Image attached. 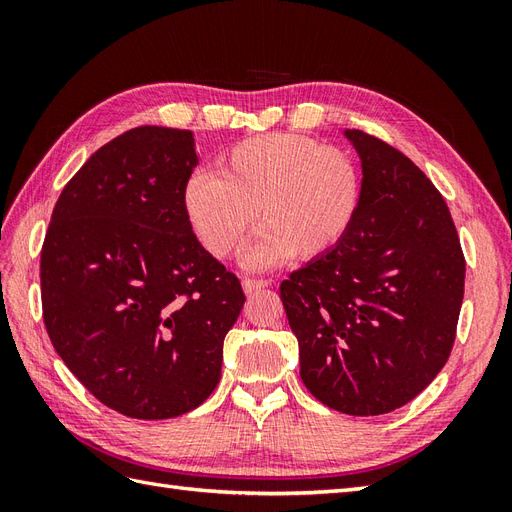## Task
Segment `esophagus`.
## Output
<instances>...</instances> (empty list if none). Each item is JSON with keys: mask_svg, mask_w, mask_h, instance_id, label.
<instances>
[{"mask_svg": "<svg viewBox=\"0 0 512 512\" xmlns=\"http://www.w3.org/2000/svg\"><path fill=\"white\" fill-rule=\"evenodd\" d=\"M269 284H271L269 280H254V277H245V280H243V290L247 294H252V292H258L262 288H267Z\"/></svg>", "mask_w": 512, "mask_h": 512, "instance_id": "esophagus-1", "label": "esophagus"}]
</instances>
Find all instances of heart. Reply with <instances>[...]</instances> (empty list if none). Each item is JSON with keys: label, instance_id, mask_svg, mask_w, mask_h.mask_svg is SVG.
<instances>
[{"label": "heart", "instance_id": "b5f03b06", "mask_svg": "<svg viewBox=\"0 0 512 512\" xmlns=\"http://www.w3.org/2000/svg\"><path fill=\"white\" fill-rule=\"evenodd\" d=\"M361 200L350 153L299 134L245 138L220 158L218 173L198 170L183 190L185 215L218 258L239 254L260 220L250 267L327 256L354 226Z\"/></svg>", "mask_w": 512, "mask_h": 512}]
</instances>
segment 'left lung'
Masks as SVG:
<instances>
[{"mask_svg":"<svg viewBox=\"0 0 512 512\" xmlns=\"http://www.w3.org/2000/svg\"><path fill=\"white\" fill-rule=\"evenodd\" d=\"M363 200L333 252L280 286L301 380L324 406L376 416L406 406L455 342L466 260L442 194L404 153L344 130Z\"/></svg>","mask_w":512,"mask_h":512,"instance_id":"obj_1","label":"left lung"}]
</instances>
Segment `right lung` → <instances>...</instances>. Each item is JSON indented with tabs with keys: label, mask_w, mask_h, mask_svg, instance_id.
<instances>
[{
	"label": "right lung",
	"mask_w": 512,
	"mask_h": 512,
	"mask_svg": "<svg viewBox=\"0 0 512 512\" xmlns=\"http://www.w3.org/2000/svg\"><path fill=\"white\" fill-rule=\"evenodd\" d=\"M196 164L190 130L123 132L66 183L44 237L51 344L91 395L130 418L158 421L203 404L245 303L185 215Z\"/></svg>",
	"instance_id": "add662e5"
}]
</instances>
